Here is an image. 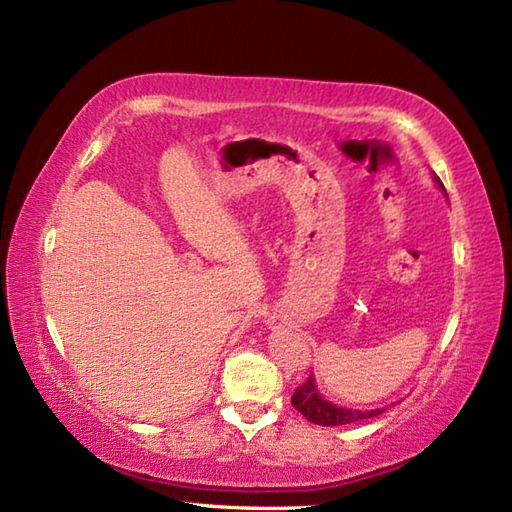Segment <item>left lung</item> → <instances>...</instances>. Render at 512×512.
Instances as JSON below:
<instances>
[{
  "label": "left lung",
  "mask_w": 512,
  "mask_h": 512,
  "mask_svg": "<svg viewBox=\"0 0 512 512\" xmlns=\"http://www.w3.org/2000/svg\"><path fill=\"white\" fill-rule=\"evenodd\" d=\"M435 182L439 184V188H446L442 184V179L435 177ZM293 406L295 410H299L308 422H313L317 426H344V424H355L362 422V419H370L382 415L386 408H375V410H350V408H342L326 402V399L317 393L315 379L310 375L302 386H297L295 395H293Z\"/></svg>",
  "instance_id": "obj_1"
}]
</instances>
